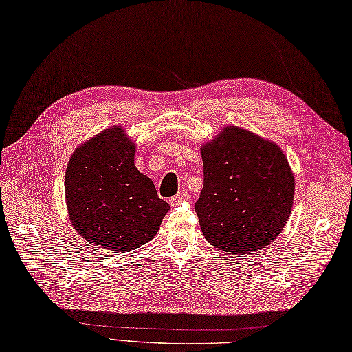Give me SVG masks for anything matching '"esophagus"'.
I'll return each mask as SVG.
<instances>
[{"label":"esophagus","mask_w":352,"mask_h":352,"mask_svg":"<svg viewBox=\"0 0 352 352\" xmlns=\"http://www.w3.org/2000/svg\"><path fill=\"white\" fill-rule=\"evenodd\" d=\"M188 199H190V194H188L186 191H182V192H179V194H176L175 197H171V199L168 200V203H170L171 206H176V204H179V203H182V201H186Z\"/></svg>","instance_id":"esophagus-1"}]
</instances>
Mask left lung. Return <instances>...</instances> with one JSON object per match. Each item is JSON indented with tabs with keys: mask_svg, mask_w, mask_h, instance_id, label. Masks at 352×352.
<instances>
[{
	"mask_svg": "<svg viewBox=\"0 0 352 352\" xmlns=\"http://www.w3.org/2000/svg\"><path fill=\"white\" fill-rule=\"evenodd\" d=\"M204 185L195 203L203 236L221 251L246 255L270 245L285 227L296 181L276 143L224 126L201 144Z\"/></svg>",
	"mask_w": 352,
	"mask_h": 352,
	"instance_id": "obj_1",
	"label": "left lung"
}]
</instances>
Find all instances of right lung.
Masks as SVG:
<instances>
[{
  "mask_svg": "<svg viewBox=\"0 0 352 352\" xmlns=\"http://www.w3.org/2000/svg\"><path fill=\"white\" fill-rule=\"evenodd\" d=\"M135 144L122 126H110L77 148L65 170L72 226L104 251L128 252L151 242L170 206L134 166Z\"/></svg>",
  "mask_w": 352,
  "mask_h": 352,
  "instance_id": "add662e5",
  "label": "right lung"
}]
</instances>
